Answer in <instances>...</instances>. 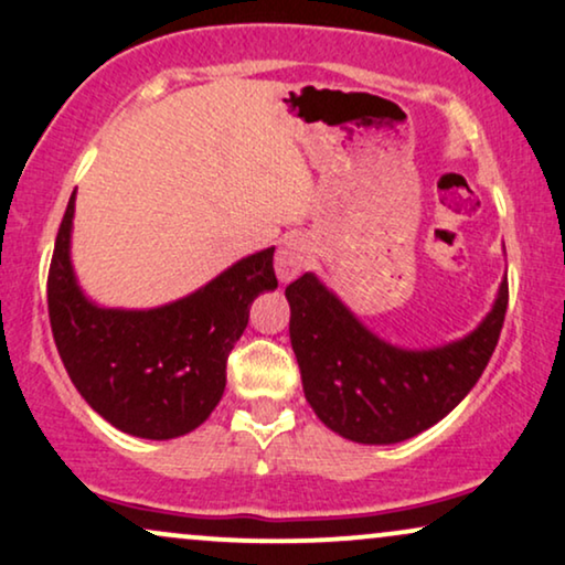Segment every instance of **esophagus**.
<instances>
[{
  "instance_id": "obj_1",
  "label": "esophagus",
  "mask_w": 565,
  "mask_h": 565,
  "mask_svg": "<svg viewBox=\"0 0 565 565\" xmlns=\"http://www.w3.org/2000/svg\"><path fill=\"white\" fill-rule=\"evenodd\" d=\"M307 258H310V245L302 237H287L281 242V247H278L276 253V276L278 281H291V278H297L302 274L305 266H307Z\"/></svg>"
}]
</instances>
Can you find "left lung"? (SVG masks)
Segmentation results:
<instances>
[{
  "label": "left lung",
  "mask_w": 565,
  "mask_h": 565,
  "mask_svg": "<svg viewBox=\"0 0 565 565\" xmlns=\"http://www.w3.org/2000/svg\"><path fill=\"white\" fill-rule=\"evenodd\" d=\"M287 299L307 404L341 438L388 446L440 423L475 388L501 335L509 284L472 333L433 349L377 339L316 274L291 281Z\"/></svg>",
  "instance_id": "left-lung-1"
}]
</instances>
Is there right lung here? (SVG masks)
Returning <instances> with one entry per match:
<instances>
[{"mask_svg": "<svg viewBox=\"0 0 565 565\" xmlns=\"http://www.w3.org/2000/svg\"><path fill=\"white\" fill-rule=\"evenodd\" d=\"M75 192L49 268V320L81 396L117 430L180 438L211 417L226 388V360L247 328L249 305L276 289L274 247L247 255L213 281L153 310L98 307L70 260Z\"/></svg>", "mask_w": 565, "mask_h": 565, "instance_id": "obj_1", "label": "right lung"}]
</instances>
